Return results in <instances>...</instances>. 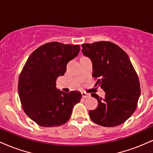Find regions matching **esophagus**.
<instances>
[{
  "instance_id": "obj_1",
  "label": "esophagus",
  "mask_w": 153,
  "mask_h": 153,
  "mask_svg": "<svg viewBox=\"0 0 153 153\" xmlns=\"http://www.w3.org/2000/svg\"><path fill=\"white\" fill-rule=\"evenodd\" d=\"M81 94H82V98H89L91 96L90 94H87V93H85V92H82Z\"/></svg>"
}]
</instances>
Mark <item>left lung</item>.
I'll use <instances>...</instances> for the list:
<instances>
[{"label":"left lung","mask_w":153,"mask_h":153,"mask_svg":"<svg viewBox=\"0 0 153 153\" xmlns=\"http://www.w3.org/2000/svg\"><path fill=\"white\" fill-rule=\"evenodd\" d=\"M82 52L91 59L96 83L105 91V98L91 96L99 105L89 111L91 120L103 127H116L134 112L140 96L139 78L127 54L110 42L82 44Z\"/></svg>","instance_id":"8db88e82"}]
</instances>
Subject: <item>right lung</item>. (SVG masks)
Masks as SVG:
<instances>
[{"mask_svg": "<svg viewBox=\"0 0 153 153\" xmlns=\"http://www.w3.org/2000/svg\"><path fill=\"white\" fill-rule=\"evenodd\" d=\"M80 50L79 45L52 42L38 47L26 61L19 79V99L26 114L41 127L65 124L80 102V91L65 93L56 88L57 78Z\"/></svg>", "mask_w": 153, "mask_h": 153, "instance_id": "1", "label": "right lung"}]
</instances>
